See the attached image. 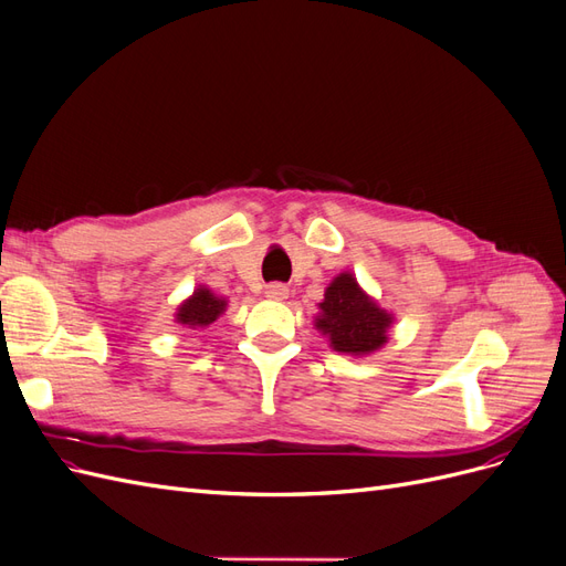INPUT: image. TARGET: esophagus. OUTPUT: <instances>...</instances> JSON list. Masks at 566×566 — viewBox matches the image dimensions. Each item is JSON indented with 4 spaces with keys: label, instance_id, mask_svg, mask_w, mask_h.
<instances>
[{
    "label": "esophagus",
    "instance_id": "obj_1",
    "mask_svg": "<svg viewBox=\"0 0 566 566\" xmlns=\"http://www.w3.org/2000/svg\"><path fill=\"white\" fill-rule=\"evenodd\" d=\"M287 285H283V283H269L266 287H264V295L269 297V300H285L287 297Z\"/></svg>",
    "mask_w": 566,
    "mask_h": 566
}]
</instances>
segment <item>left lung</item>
I'll return each instance as SVG.
<instances>
[{"label": "left lung", "mask_w": 566, "mask_h": 566, "mask_svg": "<svg viewBox=\"0 0 566 566\" xmlns=\"http://www.w3.org/2000/svg\"><path fill=\"white\" fill-rule=\"evenodd\" d=\"M318 306L323 314L316 318V328L331 337L333 349L361 356L387 342L391 316L358 287L352 273H339Z\"/></svg>", "instance_id": "8db88e82"}]
</instances>
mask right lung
I'll list each match as a JSON object with an SVG mask.
<instances>
[{
    "mask_svg": "<svg viewBox=\"0 0 566 566\" xmlns=\"http://www.w3.org/2000/svg\"><path fill=\"white\" fill-rule=\"evenodd\" d=\"M227 310V302L214 297L208 287H198L191 300H186L179 306L177 321L188 328H202L217 321V316Z\"/></svg>",
    "mask_w": 566,
    "mask_h": 566,
    "instance_id": "right-lung-1",
    "label": "right lung"
}]
</instances>
